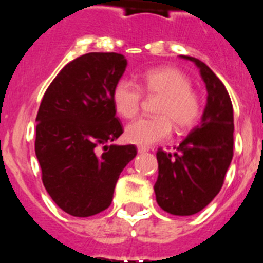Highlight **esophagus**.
Segmentation results:
<instances>
[{
	"label": "esophagus",
	"mask_w": 263,
	"mask_h": 263,
	"mask_svg": "<svg viewBox=\"0 0 263 263\" xmlns=\"http://www.w3.org/2000/svg\"><path fill=\"white\" fill-rule=\"evenodd\" d=\"M148 151H149V148L147 147H138L139 154H145V152H148Z\"/></svg>",
	"instance_id": "34e87169"
}]
</instances>
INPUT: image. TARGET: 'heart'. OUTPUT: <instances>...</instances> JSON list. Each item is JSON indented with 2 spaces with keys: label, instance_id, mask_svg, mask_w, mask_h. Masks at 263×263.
<instances>
[{
  "label": "heart",
  "instance_id": "obj_1",
  "mask_svg": "<svg viewBox=\"0 0 263 263\" xmlns=\"http://www.w3.org/2000/svg\"><path fill=\"white\" fill-rule=\"evenodd\" d=\"M147 95L160 97L155 112L156 116L140 118L129 123L125 128V139L140 147L168 139L172 134V123L180 131L195 127L202 115V102L192 82L182 71L175 67L151 68L141 77L140 86L128 79H122L112 90V103L116 112L125 119L139 112Z\"/></svg>",
  "mask_w": 263,
  "mask_h": 263
}]
</instances>
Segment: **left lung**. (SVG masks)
<instances>
[{"instance_id":"8db88e82","label":"left lung","mask_w":263,"mask_h":263,"mask_svg":"<svg viewBox=\"0 0 263 263\" xmlns=\"http://www.w3.org/2000/svg\"><path fill=\"white\" fill-rule=\"evenodd\" d=\"M200 68L208 91L206 107L198 125L175 147L157 149L159 177L155 193L159 206L175 216L202 211L221 191L233 159V104L217 75L200 59L182 55Z\"/></svg>"}]
</instances>
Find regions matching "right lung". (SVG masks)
Segmentation results:
<instances>
[{
    "instance_id": "right-lung-1",
    "label": "right lung",
    "mask_w": 263,
    "mask_h": 263,
    "mask_svg": "<svg viewBox=\"0 0 263 263\" xmlns=\"http://www.w3.org/2000/svg\"><path fill=\"white\" fill-rule=\"evenodd\" d=\"M127 66L118 52H88L59 71L36 114L35 155L52 201L74 217L111 205L134 144L108 145L123 134L112 90Z\"/></svg>"
}]
</instances>
